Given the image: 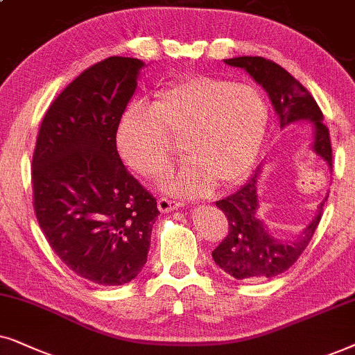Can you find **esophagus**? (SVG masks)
I'll use <instances>...</instances> for the list:
<instances>
[{
	"mask_svg": "<svg viewBox=\"0 0 355 355\" xmlns=\"http://www.w3.org/2000/svg\"><path fill=\"white\" fill-rule=\"evenodd\" d=\"M157 206L162 212H168V211H173V209H178V207H182V202L177 200H172V198L162 196V198H159Z\"/></svg>",
	"mask_w": 355,
	"mask_h": 355,
	"instance_id": "1",
	"label": "esophagus"
}]
</instances>
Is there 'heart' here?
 Masks as SVG:
<instances>
[{"label":"heart","mask_w":355,"mask_h":355,"mask_svg":"<svg viewBox=\"0 0 355 355\" xmlns=\"http://www.w3.org/2000/svg\"><path fill=\"white\" fill-rule=\"evenodd\" d=\"M269 121L258 87L212 76H190L155 94L150 110L131 105L116 130L121 159L146 178H159L182 143L188 160L167 182L182 195L239 185L253 168Z\"/></svg>","instance_id":"b5f03b06"}]
</instances>
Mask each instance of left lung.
Here are the masks:
<instances>
[{
    "label": "left lung",
    "mask_w": 355,
    "mask_h": 355,
    "mask_svg": "<svg viewBox=\"0 0 355 355\" xmlns=\"http://www.w3.org/2000/svg\"><path fill=\"white\" fill-rule=\"evenodd\" d=\"M227 64L243 68L271 98L274 110L279 115L281 128L289 123L309 120L315 125L313 150L321 155L329 167L333 165V149L329 130L326 128L318 103L311 94L291 73L261 56H239L225 60ZM259 170L237 193L225 200L216 201L229 222V232L212 252V258L222 271L235 279H264L284 272L294 264L313 239L321 220L324 202L320 205L318 216L306 227L304 235L287 243L269 235L263 220L258 217L257 178Z\"/></svg>",
    "instance_id": "obj_1"
}]
</instances>
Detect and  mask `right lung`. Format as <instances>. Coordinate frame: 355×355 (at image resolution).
Masks as SVG:
<instances>
[{"mask_svg": "<svg viewBox=\"0 0 355 355\" xmlns=\"http://www.w3.org/2000/svg\"><path fill=\"white\" fill-rule=\"evenodd\" d=\"M143 61L110 56L84 69L51 102L32 155L34 211L71 271L123 286L148 261L157 201L116 150L120 118Z\"/></svg>", "mask_w": 355, "mask_h": 355, "instance_id": "right-lung-1", "label": "right lung"}]
</instances>
